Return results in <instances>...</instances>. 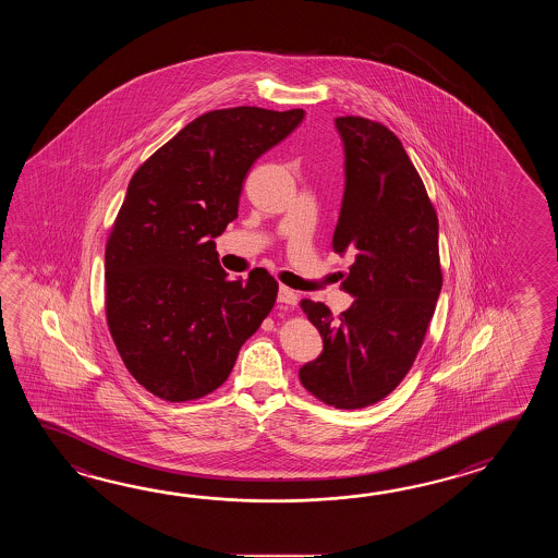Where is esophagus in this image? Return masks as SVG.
<instances>
[{"mask_svg": "<svg viewBox=\"0 0 558 558\" xmlns=\"http://www.w3.org/2000/svg\"><path fill=\"white\" fill-rule=\"evenodd\" d=\"M277 301L281 305H296V293L291 291V289H287V287H281L279 293H277Z\"/></svg>", "mask_w": 558, "mask_h": 558, "instance_id": "obj_1", "label": "esophagus"}]
</instances>
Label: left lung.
<instances>
[{"label": "left lung", "instance_id": "8db88e82", "mask_svg": "<svg viewBox=\"0 0 558 558\" xmlns=\"http://www.w3.org/2000/svg\"><path fill=\"white\" fill-rule=\"evenodd\" d=\"M344 147V193L332 251L353 255L341 283L355 296L339 317L301 301L323 353L299 368L311 395L363 409L404 379L425 341L442 287L439 219L399 137L371 119H335Z\"/></svg>", "mask_w": 558, "mask_h": 558}]
</instances>
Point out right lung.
Wrapping results in <instances>:
<instances>
[{
  "mask_svg": "<svg viewBox=\"0 0 558 558\" xmlns=\"http://www.w3.org/2000/svg\"><path fill=\"white\" fill-rule=\"evenodd\" d=\"M303 118V109H215L133 173L107 239L106 315L125 367L155 397L183 403L221 387L274 308V277L229 279L215 238L238 219L251 166Z\"/></svg>",
  "mask_w": 558,
  "mask_h": 558,
  "instance_id": "obj_1",
  "label": "right lung"
}]
</instances>
